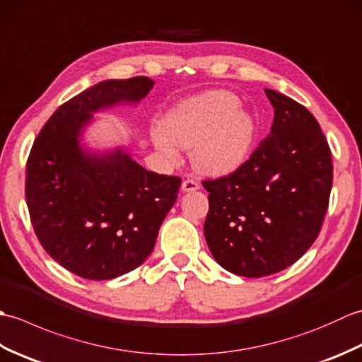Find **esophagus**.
<instances>
[{
  "mask_svg": "<svg viewBox=\"0 0 362 362\" xmlns=\"http://www.w3.org/2000/svg\"><path fill=\"white\" fill-rule=\"evenodd\" d=\"M199 188H201V185H199L197 182L191 180V179L182 182V189L185 191V193H193V191H197Z\"/></svg>",
  "mask_w": 362,
  "mask_h": 362,
  "instance_id": "34e87169",
  "label": "esophagus"
}]
</instances>
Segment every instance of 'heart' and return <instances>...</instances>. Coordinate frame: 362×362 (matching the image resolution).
Wrapping results in <instances>:
<instances>
[{
	"instance_id": "b5f03b06",
	"label": "heart",
	"mask_w": 362,
	"mask_h": 362,
	"mask_svg": "<svg viewBox=\"0 0 362 362\" xmlns=\"http://www.w3.org/2000/svg\"><path fill=\"white\" fill-rule=\"evenodd\" d=\"M258 134L252 112L240 98L226 90H211L177 104L153 127L152 144L168 161L175 163L180 150L191 149V163L199 174L222 177L240 169L252 156Z\"/></svg>"
}]
</instances>
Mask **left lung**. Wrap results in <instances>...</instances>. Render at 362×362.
<instances>
[{
    "label": "left lung",
    "instance_id": "left-lung-1",
    "mask_svg": "<svg viewBox=\"0 0 362 362\" xmlns=\"http://www.w3.org/2000/svg\"><path fill=\"white\" fill-rule=\"evenodd\" d=\"M271 135L233 174L204 182V235L213 258L235 275L259 279L303 257L320 232L333 161L316 118L279 91Z\"/></svg>",
    "mask_w": 362,
    "mask_h": 362
}]
</instances>
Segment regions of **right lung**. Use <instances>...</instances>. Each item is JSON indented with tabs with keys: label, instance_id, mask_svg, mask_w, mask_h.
I'll return each mask as SVG.
<instances>
[{
	"label": "right lung",
	"instance_id": "obj_1",
	"mask_svg": "<svg viewBox=\"0 0 362 362\" xmlns=\"http://www.w3.org/2000/svg\"><path fill=\"white\" fill-rule=\"evenodd\" d=\"M151 78L109 79L60 105L34 141L26 204L38 241L60 266L87 280H112L151 255L175 204L180 177L138 165L118 144L95 149L86 132L95 113L136 105Z\"/></svg>",
	"mask_w": 362,
	"mask_h": 362
}]
</instances>
